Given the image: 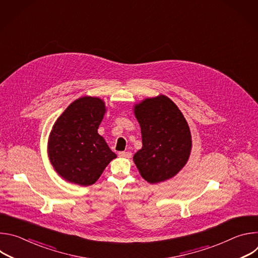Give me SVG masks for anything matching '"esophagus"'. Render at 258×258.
Listing matches in <instances>:
<instances>
[{
    "mask_svg": "<svg viewBox=\"0 0 258 258\" xmlns=\"http://www.w3.org/2000/svg\"><path fill=\"white\" fill-rule=\"evenodd\" d=\"M118 155L120 156V157H125V158H130L131 156H132V152H130V151H121V152H118Z\"/></svg>",
    "mask_w": 258,
    "mask_h": 258,
    "instance_id": "34e87169",
    "label": "esophagus"
}]
</instances>
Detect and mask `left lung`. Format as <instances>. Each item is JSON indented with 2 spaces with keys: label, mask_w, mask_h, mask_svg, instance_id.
Returning <instances> with one entry per match:
<instances>
[{
  "label": "left lung",
  "mask_w": 258,
  "mask_h": 258,
  "mask_svg": "<svg viewBox=\"0 0 258 258\" xmlns=\"http://www.w3.org/2000/svg\"><path fill=\"white\" fill-rule=\"evenodd\" d=\"M134 113L142 133V149L134 162L142 177L157 183L174 176L187 163L191 132L177 106L166 96L147 98L135 105Z\"/></svg>",
  "instance_id": "left-lung-1"
}]
</instances>
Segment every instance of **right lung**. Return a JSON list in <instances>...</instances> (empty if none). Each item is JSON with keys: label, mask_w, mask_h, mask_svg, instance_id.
Segmentation results:
<instances>
[{"label": "right lung", "mask_w": 258, "mask_h": 258, "mask_svg": "<svg viewBox=\"0 0 258 258\" xmlns=\"http://www.w3.org/2000/svg\"><path fill=\"white\" fill-rule=\"evenodd\" d=\"M105 112L103 100L86 96L73 101L54 123L48 155L65 180L80 186L93 185L109 162L116 158L98 134Z\"/></svg>", "instance_id": "right-lung-1"}]
</instances>
